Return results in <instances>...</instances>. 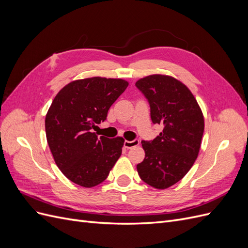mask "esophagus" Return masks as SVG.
<instances>
[{"mask_svg":"<svg viewBox=\"0 0 248 248\" xmlns=\"http://www.w3.org/2000/svg\"><path fill=\"white\" fill-rule=\"evenodd\" d=\"M140 145L139 140H125L124 141V147L127 149H131L133 147H137Z\"/></svg>","mask_w":248,"mask_h":248,"instance_id":"obj_1","label":"esophagus"}]
</instances>
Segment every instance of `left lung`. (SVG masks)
<instances>
[{"mask_svg": "<svg viewBox=\"0 0 248 248\" xmlns=\"http://www.w3.org/2000/svg\"><path fill=\"white\" fill-rule=\"evenodd\" d=\"M150 106L153 124L163 126L153 140H141L145 159L137 166L140 179L157 189H166L181 180L199 155L204 133V117L181 81L153 74L136 82Z\"/></svg>", "mask_w": 248, "mask_h": 248, "instance_id": "1", "label": "left lung"}]
</instances>
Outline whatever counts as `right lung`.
<instances>
[{
  "label": "right lung",
  "instance_id": "1",
  "mask_svg": "<svg viewBox=\"0 0 248 248\" xmlns=\"http://www.w3.org/2000/svg\"><path fill=\"white\" fill-rule=\"evenodd\" d=\"M128 82L91 78L71 81L60 91L46 117V140L58 168L82 187L102 183L121 156L122 138H98L92 129L106 121L111 104Z\"/></svg>",
  "mask_w": 248,
  "mask_h": 248
}]
</instances>
